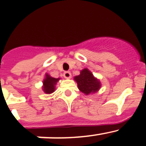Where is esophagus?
<instances>
[{
    "instance_id": "obj_1",
    "label": "esophagus",
    "mask_w": 146,
    "mask_h": 146,
    "mask_svg": "<svg viewBox=\"0 0 146 146\" xmlns=\"http://www.w3.org/2000/svg\"><path fill=\"white\" fill-rule=\"evenodd\" d=\"M64 77L66 79L70 78V77H71V73H70V72H68V71L65 72V73H64Z\"/></svg>"
}]
</instances>
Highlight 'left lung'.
Segmentation results:
<instances>
[{
    "instance_id": "1",
    "label": "left lung",
    "mask_w": 146,
    "mask_h": 146,
    "mask_svg": "<svg viewBox=\"0 0 146 146\" xmlns=\"http://www.w3.org/2000/svg\"><path fill=\"white\" fill-rule=\"evenodd\" d=\"M73 79L77 82L79 90L85 95L96 93L102 86L100 80L87 68L80 70V75L75 76Z\"/></svg>"
}]
</instances>
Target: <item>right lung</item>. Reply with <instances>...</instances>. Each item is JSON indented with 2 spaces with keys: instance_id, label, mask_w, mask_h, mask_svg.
<instances>
[{
  "instance_id": "1",
  "label": "right lung",
  "mask_w": 146,
  "mask_h": 146,
  "mask_svg": "<svg viewBox=\"0 0 146 146\" xmlns=\"http://www.w3.org/2000/svg\"><path fill=\"white\" fill-rule=\"evenodd\" d=\"M61 80L60 78H55L50 76L48 73H46L44 79L43 80V85H42V90L46 94H51L55 91L56 85L57 82Z\"/></svg>"
}]
</instances>
